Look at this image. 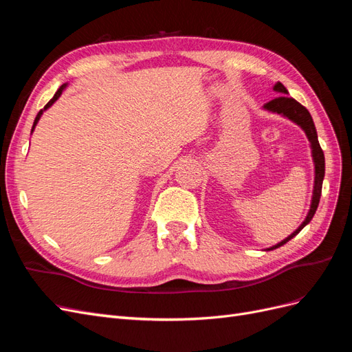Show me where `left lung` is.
<instances>
[{
  "label": "left lung",
  "mask_w": 352,
  "mask_h": 352,
  "mask_svg": "<svg viewBox=\"0 0 352 352\" xmlns=\"http://www.w3.org/2000/svg\"><path fill=\"white\" fill-rule=\"evenodd\" d=\"M273 89L276 92H279L280 95L278 98L265 102L264 109L269 110V111H273V113L282 114V116L287 117L289 120L295 122L298 126L302 127V131L305 132L308 141H310V144H311V153H313V160H314L316 176H314V190H313L311 207H310V211H308L305 220L302 221V225L298 228L294 233H291V235L287 236L286 239H283L278 245H273V247L269 248L267 251L282 247V245H285L287 241H291L294 236H296L298 233H300L308 225V223L311 221L314 212L318 207V202H320L322 185H323V179H324V154H323L322 146H320V144H318V140H317V132H316V126H314L311 114L308 113V110L304 107V105H301L296 100L287 97V95H286L287 89L283 87L280 82L276 83Z\"/></svg>",
  "instance_id": "left-lung-1"
}]
</instances>
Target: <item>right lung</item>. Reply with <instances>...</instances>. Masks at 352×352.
Instances as JSON below:
<instances>
[{
	"mask_svg": "<svg viewBox=\"0 0 352 352\" xmlns=\"http://www.w3.org/2000/svg\"><path fill=\"white\" fill-rule=\"evenodd\" d=\"M66 87H67V85H66V83H65V85H61V87L58 88V91H57V92L54 94V97H52V98H51V100H50V101L47 102V105H45V107H44V110H41V111L38 113V116L35 117V122H34V126H32V132H34V129H35V126H36L38 120L41 119V116H42V113H44V111H45L47 109H50V107H51V105H52V104H54V102H56V101L58 100V97H60V95H61V92H63V91H65V88H66Z\"/></svg>",
	"mask_w": 352,
	"mask_h": 352,
	"instance_id": "1",
	"label": "right lung"
}]
</instances>
